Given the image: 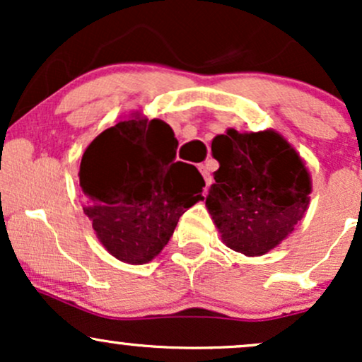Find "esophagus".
Returning <instances> with one entry per match:
<instances>
[{
    "mask_svg": "<svg viewBox=\"0 0 362 362\" xmlns=\"http://www.w3.org/2000/svg\"><path fill=\"white\" fill-rule=\"evenodd\" d=\"M199 170H201L202 177H204L206 187H209L211 184H213V177H211V172H209V168H207V165H199Z\"/></svg>",
    "mask_w": 362,
    "mask_h": 362,
    "instance_id": "34e87169",
    "label": "esophagus"
}]
</instances>
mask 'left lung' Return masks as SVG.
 I'll use <instances>...</instances> for the list:
<instances>
[{
	"instance_id": "8db88e82",
	"label": "left lung",
	"mask_w": 362,
	"mask_h": 362,
	"mask_svg": "<svg viewBox=\"0 0 362 362\" xmlns=\"http://www.w3.org/2000/svg\"><path fill=\"white\" fill-rule=\"evenodd\" d=\"M219 161L206 206L223 242L248 257L264 255L294 230L310 204L311 182L300 155L274 131L213 139Z\"/></svg>"
}]
</instances>
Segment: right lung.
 I'll list each match as a JSON object with an SVG mask.
<instances>
[{"instance_id":"right-lung-1","label":"right lung","mask_w":362,"mask_h":362,"mask_svg":"<svg viewBox=\"0 0 362 362\" xmlns=\"http://www.w3.org/2000/svg\"><path fill=\"white\" fill-rule=\"evenodd\" d=\"M178 141L160 119L134 114L105 129L83 153L85 214L103 247L127 264H146L172 238L178 218L202 199L194 165L175 161Z\"/></svg>"}]
</instances>
